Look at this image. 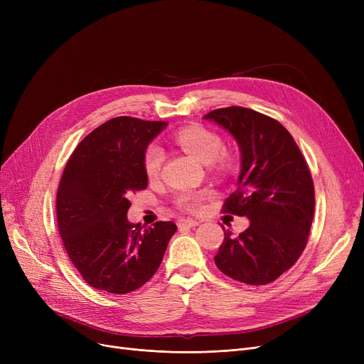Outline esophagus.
Listing matches in <instances>:
<instances>
[{"label": "esophagus", "instance_id": "34e87169", "mask_svg": "<svg viewBox=\"0 0 364 364\" xmlns=\"http://www.w3.org/2000/svg\"><path fill=\"white\" fill-rule=\"evenodd\" d=\"M199 223L196 220H192V218H186V220H178V227L180 228H192V227H196Z\"/></svg>", "mask_w": 364, "mask_h": 364}]
</instances>
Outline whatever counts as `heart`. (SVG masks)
<instances>
[{
    "instance_id": "1",
    "label": "heart",
    "mask_w": 364,
    "mask_h": 364,
    "mask_svg": "<svg viewBox=\"0 0 364 364\" xmlns=\"http://www.w3.org/2000/svg\"><path fill=\"white\" fill-rule=\"evenodd\" d=\"M177 144L190 153L202 164H213L220 158L223 150V141L215 132L209 131L199 125H192L181 128L176 132ZM164 164V150L159 146H150L144 156L146 174L150 178L159 176ZM211 196V192L203 190H181L176 196V203L180 209L187 213H198L202 208V202Z\"/></svg>"
}]
</instances>
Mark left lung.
Wrapping results in <instances>:
<instances>
[{"mask_svg": "<svg viewBox=\"0 0 364 364\" xmlns=\"http://www.w3.org/2000/svg\"><path fill=\"white\" fill-rule=\"evenodd\" d=\"M203 119L224 128L240 150L237 190L224 213L247 217L237 237L224 230L214 261L228 277L267 284L296 262L309 240L314 186L295 140L280 122L240 106L215 109Z\"/></svg>", "mask_w": 364, "mask_h": 364, "instance_id": "1", "label": "left lung"}]
</instances>
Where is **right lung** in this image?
Wrapping results in <instances>:
<instances>
[{
  "mask_svg": "<svg viewBox=\"0 0 364 364\" xmlns=\"http://www.w3.org/2000/svg\"><path fill=\"white\" fill-rule=\"evenodd\" d=\"M164 121L113 118L76 146L57 188L55 213L65 250L92 288L109 294L139 289L156 273L172 221L153 227L127 218L128 196L147 187L144 156Z\"/></svg>",
  "mask_w": 364,
  "mask_h": 364,
  "instance_id": "add662e5",
  "label": "right lung"
}]
</instances>
